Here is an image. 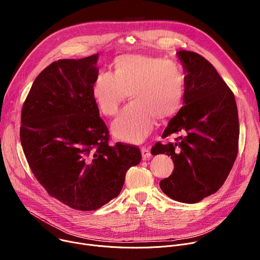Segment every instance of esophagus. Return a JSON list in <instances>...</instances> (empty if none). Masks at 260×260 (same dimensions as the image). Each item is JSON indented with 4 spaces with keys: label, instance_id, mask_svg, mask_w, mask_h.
<instances>
[{
    "label": "esophagus",
    "instance_id": "1",
    "mask_svg": "<svg viewBox=\"0 0 260 260\" xmlns=\"http://www.w3.org/2000/svg\"><path fill=\"white\" fill-rule=\"evenodd\" d=\"M141 153H142V156H143V159H149L151 157V153H150V150L148 149V148L146 147H142L141 148Z\"/></svg>",
    "mask_w": 260,
    "mask_h": 260
}]
</instances>
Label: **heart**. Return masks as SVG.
I'll list each match as a JSON object with an SVG mask.
<instances>
[{
    "label": "heart",
    "mask_w": 260,
    "mask_h": 260,
    "mask_svg": "<svg viewBox=\"0 0 260 260\" xmlns=\"http://www.w3.org/2000/svg\"><path fill=\"white\" fill-rule=\"evenodd\" d=\"M114 71L101 72L91 93L104 115L113 116L129 93L132 103L113 121L115 138L140 143L149 135L156 117L168 119L178 113L185 96V75L180 64L162 57L122 54Z\"/></svg>",
    "instance_id": "b5f03b06"
}]
</instances>
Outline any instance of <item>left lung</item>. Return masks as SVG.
Listing matches in <instances>:
<instances>
[{
  "label": "left lung",
  "mask_w": 260,
  "mask_h": 260,
  "mask_svg": "<svg viewBox=\"0 0 260 260\" xmlns=\"http://www.w3.org/2000/svg\"><path fill=\"white\" fill-rule=\"evenodd\" d=\"M185 74L182 108L162 134H183L176 142H160L151 154L173 158L174 171L159 182L171 199L194 204L215 193L226 180L238 154L239 116L235 95L216 69L202 55L177 52Z\"/></svg>",
  "instance_id": "left-lung-1"
}]
</instances>
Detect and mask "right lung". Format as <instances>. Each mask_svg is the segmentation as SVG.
Here are the masks:
<instances>
[{
	"label": "right lung",
	"mask_w": 260,
	"mask_h": 260,
	"mask_svg": "<svg viewBox=\"0 0 260 260\" xmlns=\"http://www.w3.org/2000/svg\"><path fill=\"white\" fill-rule=\"evenodd\" d=\"M99 53L59 59L37 77L21 110L20 141L29 168L46 191L64 205L92 211L118 197L138 147L110 146L91 86Z\"/></svg>",
	"instance_id": "obj_1"
}]
</instances>
